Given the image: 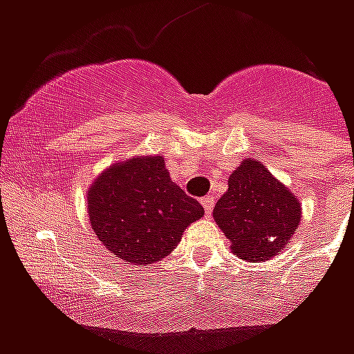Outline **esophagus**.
Returning a JSON list of instances; mask_svg holds the SVG:
<instances>
[{
	"label": "esophagus",
	"mask_w": 354,
	"mask_h": 354,
	"mask_svg": "<svg viewBox=\"0 0 354 354\" xmlns=\"http://www.w3.org/2000/svg\"><path fill=\"white\" fill-rule=\"evenodd\" d=\"M202 205H204L205 213L209 215L211 211H213V207H215V200H213V196H204V198H202Z\"/></svg>",
	"instance_id": "obj_1"
}]
</instances>
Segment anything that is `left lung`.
<instances>
[{"instance_id": "8db88e82", "label": "left lung", "mask_w": 354, "mask_h": 354, "mask_svg": "<svg viewBox=\"0 0 354 354\" xmlns=\"http://www.w3.org/2000/svg\"><path fill=\"white\" fill-rule=\"evenodd\" d=\"M213 218L236 257L264 263L288 246L301 222V204L261 161L248 158L230 174Z\"/></svg>"}]
</instances>
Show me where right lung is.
Listing matches in <instances>:
<instances>
[{"mask_svg":"<svg viewBox=\"0 0 354 354\" xmlns=\"http://www.w3.org/2000/svg\"><path fill=\"white\" fill-rule=\"evenodd\" d=\"M91 230L124 264L165 259L204 207L172 182L160 154L132 156L106 167L86 193Z\"/></svg>","mask_w":354,"mask_h":354,"instance_id":"add662e5","label":"right lung"}]
</instances>
